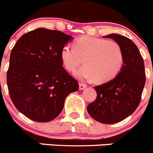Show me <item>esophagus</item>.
I'll return each instance as SVG.
<instances>
[{"mask_svg": "<svg viewBox=\"0 0 153 153\" xmlns=\"http://www.w3.org/2000/svg\"><path fill=\"white\" fill-rule=\"evenodd\" d=\"M87 87V85L85 84H82V83H79V90H83V89H85V88Z\"/></svg>", "mask_w": 153, "mask_h": 153, "instance_id": "obj_1", "label": "esophagus"}]
</instances>
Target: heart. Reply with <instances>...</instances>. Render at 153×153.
Listing matches in <instances>:
<instances>
[{"label": "heart", "instance_id": "1", "mask_svg": "<svg viewBox=\"0 0 153 153\" xmlns=\"http://www.w3.org/2000/svg\"><path fill=\"white\" fill-rule=\"evenodd\" d=\"M60 58L65 68L72 72L83 62L84 65L74 72L82 80H93L99 83L110 81L120 73L124 56L121 48L114 41L84 36L77 39L74 48L63 47Z\"/></svg>", "mask_w": 153, "mask_h": 153}]
</instances>
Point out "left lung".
Here are the masks:
<instances>
[{"mask_svg":"<svg viewBox=\"0 0 153 153\" xmlns=\"http://www.w3.org/2000/svg\"><path fill=\"white\" fill-rule=\"evenodd\" d=\"M121 48L123 67L115 78L94 86L97 99L88 104L87 111L92 118L105 124L120 122L131 115L138 106L146 81L144 62L135 44L126 36L110 34Z\"/></svg>","mask_w":153,"mask_h":153,"instance_id":"1","label":"left lung"}]
</instances>
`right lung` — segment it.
Returning a JSON list of instances; mask_svg holds the SVG:
<instances>
[{
    "mask_svg": "<svg viewBox=\"0 0 153 153\" xmlns=\"http://www.w3.org/2000/svg\"><path fill=\"white\" fill-rule=\"evenodd\" d=\"M72 36L38 28L24 34L10 53L7 82L16 108L34 121L45 123L62 112L79 83L62 67L60 52Z\"/></svg>",
    "mask_w": 153,
    "mask_h": 153,
    "instance_id": "obj_1",
    "label": "right lung"
}]
</instances>
